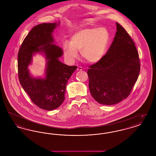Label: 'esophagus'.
Returning a JSON list of instances; mask_svg holds the SVG:
<instances>
[{
  "label": "esophagus",
  "instance_id": "esophagus-1",
  "mask_svg": "<svg viewBox=\"0 0 156 156\" xmlns=\"http://www.w3.org/2000/svg\"><path fill=\"white\" fill-rule=\"evenodd\" d=\"M82 68L81 67H78L77 68V71H82Z\"/></svg>",
  "mask_w": 156,
  "mask_h": 156
}]
</instances>
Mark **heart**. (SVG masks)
Returning a JSON list of instances; mask_svg holds the SVG:
<instances>
[{
    "instance_id": "obj_1",
    "label": "heart",
    "mask_w": 156,
    "mask_h": 156,
    "mask_svg": "<svg viewBox=\"0 0 156 156\" xmlns=\"http://www.w3.org/2000/svg\"><path fill=\"white\" fill-rule=\"evenodd\" d=\"M110 40V34L105 27L87 28L75 31L69 43L63 44L66 59L73 62L80 51L82 58L89 63H97L104 57Z\"/></svg>"
}]
</instances>
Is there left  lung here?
Listing matches in <instances>:
<instances>
[{"label": "left lung", "instance_id": "1", "mask_svg": "<svg viewBox=\"0 0 156 156\" xmlns=\"http://www.w3.org/2000/svg\"><path fill=\"white\" fill-rule=\"evenodd\" d=\"M116 33L108 52L89 67L90 94L104 105L118 104L129 95L140 73L139 54L132 39L116 23Z\"/></svg>", "mask_w": 156, "mask_h": 156}]
</instances>
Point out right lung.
<instances>
[{
  "label": "right lung",
  "instance_id": "obj_1",
  "mask_svg": "<svg viewBox=\"0 0 156 156\" xmlns=\"http://www.w3.org/2000/svg\"><path fill=\"white\" fill-rule=\"evenodd\" d=\"M59 23H43L34 27L24 40L18 54L20 85L34 104L47 111L57 109L63 102L67 81L77 68L59 60L63 51L54 44L52 33ZM36 53L45 56L44 77H34L30 74L28 67Z\"/></svg>",
  "mask_w": 156,
  "mask_h": 156
}]
</instances>
